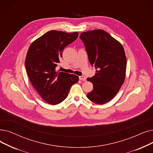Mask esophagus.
<instances>
[{
	"mask_svg": "<svg viewBox=\"0 0 153 153\" xmlns=\"http://www.w3.org/2000/svg\"><path fill=\"white\" fill-rule=\"evenodd\" d=\"M79 79H80L81 81H85V80H86V78H85L84 76H79Z\"/></svg>",
	"mask_w": 153,
	"mask_h": 153,
	"instance_id": "1",
	"label": "esophagus"
}]
</instances>
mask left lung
<instances>
[{
    "label": "left lung",
    "instance_id": "obj_1",
    "mask_svg": "<svg viewBox=\"0 0 153 153\" xmlns=\"http://www.w3.org/2000/svg\"><path fill=\"white\" fill-rule=\"evenodd\" d=\"M80 39L84 44L90 64L96 72L87 80L93 84L88 98L97 104L110 101L123 84L126 57L122 44L101 29L84 32Z\"/></svg>",
    "mask_w": 153,
    "mask_h": 153
}]
</instances>
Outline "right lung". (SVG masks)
<instances>
[{"mask_svg": "<svg viewBox=\"0 0 153 153\" xmlns=\"http://www.w3.org/2000/svg\"><path fill=\"white\" fill-rule=\"evenodd\" d=\"M79 33L50 30L33 42L25 57V69L33 87L44 100L56 105L68 97L71 86L79 77L56 68L64 49L77 38Z\"/></svg>", "mask_w": 153, "mask_h": 153, "instance_id": "obj_1", "label": "right lung"}]
</instances>
